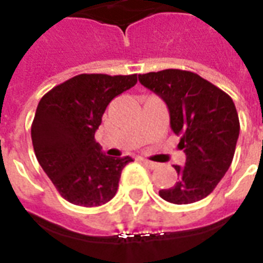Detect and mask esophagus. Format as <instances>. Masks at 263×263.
<instances>
[{
	"instance_id": "1",
	"label": "esophagus",
	"mask_w": 263,
	"mask_h": 263,
	"mask_svg": "<svg viewBox=\"0 0 263 263\" xmlns=\"http://www.w3.org/2000/svg\"><path fill=\"white\" fill-rule=\"evenodd\" d=\"M142 161H143V164L147 165L148 169L158 168V164H157V162H153V161H148V160H142Z\"/></svg>"
}]
</instances>
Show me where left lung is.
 I'll list each match as a JSON object with an SVG mask.
<instances>
[{"mask_svg":"<svg viewBox=\"0 0 263 263\" xmlns=\"http://www.w3.org/2000/svg\"><path fill=\"white\" fill-rule=\"evenodd\" d=\"M139 82L164 99L171 127L181 136L179 147L185 165H175L179 181L161 190L171 203L203 199L220 183L232 164L240 123L232 98L194 72L165 69L139 75Z\"/></svg>","mask_w":263,"mask_h":263,"instance_id":"8db88e82","label":"left lung"}]
</instances>
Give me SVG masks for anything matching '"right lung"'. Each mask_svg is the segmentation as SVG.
Wrapping results in <instances>:
<instances>
[{"label":"right lung","mask_w":263,"mask_h":263,"mask_svg":"<svg viewBox=\"0 0 263 263\" xmlns=\"http://www.w3.org/2000/svg\"><path fill=\"white\" fill-rule=\"evenodd\" d=\"M136 82V73H82L39 101L31 125L35 156L68 202L94 208L116 195L121 171L132 158L105 156L94 135L111 99Z\"/></svg>","instance_id":"right-lung-1"}]
</instances>
